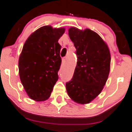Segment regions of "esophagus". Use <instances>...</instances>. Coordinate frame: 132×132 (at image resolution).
<instances>
[{"mask_svg": "<svg viewBox=\"0 0 132 132\" xmlns=\"http://www.w3.org/2000/svg\"><path fill=\"white\" fill-rule=\"evenodd\" d=\"M65 62H66V59L63 58L62 59V64H64Z\"/></svg>", "mask_w": 132, "mask_h": 132, "instance_id": "obj_1", "label": "esophagus"}]
</instances>
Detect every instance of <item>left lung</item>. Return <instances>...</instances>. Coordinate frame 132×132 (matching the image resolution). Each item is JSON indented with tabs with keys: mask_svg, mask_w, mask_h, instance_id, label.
I'll return each mask as SVG.
<instances>
[{
	"mask_svg": "<svg viewBox=\"0 0 132 132\" xmlns=\"http://www.w3.org/2000/svg\"><path fill=\"white\" fill-rule=\"evenodd\" d=\"M68 34L73 42L77 63L72 79L66 84L70 98L79 104H87L103 90L110 69V50L102 38L89 29L73 27Z\"/></svg>",
	"mask_w": 132,
	"mask_h": 132,
	"instance_id": "obj_1",
	"label": "left lung"
}]
</instances>
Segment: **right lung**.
Here are the masks:
<instances>
[{"mask_svg": "<svg viewBox=\"0 0 132 132\" xmlns=\"http://www.w3.org/2000/svg\"><path fill=\"white\" fill-rule=\"evenodd\" d=\"M64 32V27L45 25L32 33L23 45L18 61L20 78L33 100L48 99L57 81L61 64L58 41Z\"/></svg>", "mask_w": 132, "mask_h": 132, "instance_id": "add662e5", "label": "right lung"}]
</instances>
